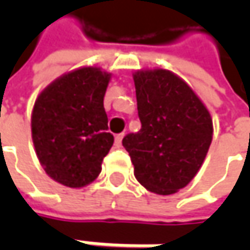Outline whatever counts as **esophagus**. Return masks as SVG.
<instances>
[{
  "instance_id": "34e87169",
  "label": "esophagus",
  "mask_w": 250,
  "mask_h": 250,
  "mask_svg": "<svg viewBox=\"0 0 250 250\" xmlns=\"http://www.w3.org/2000/svg\"><path fill=\"white\" fill-rule=\"evenodd\" d=\"M122 139H124V133H118V135H115V146H117V147H121V145H122Z\"/></svg>"
}]
</instances>
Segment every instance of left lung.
Instances as JSON below:
<instances>
[{"label": "left lung", "mask_w": 250, "mask_h": 250, "mask_svg": "<svg viewBox=\"0 0 250 250\" xmlns=\"http://www.w3.org/2000/svg\"><path fill=\"white\" fill-rule=\"evenodd\" d=\"M133 82L142 128L122 145L143 187L157 195L177 193L206 159L211 115L192 87L168 69H139Z\"/></svg>", "instance_id": "left-lung-1"}]
</instances>
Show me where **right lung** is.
I'll use <instances>...</instances> for the list:
<instances>
[{"mask_svg": "<svg viewBox=\"0 0 250 250\" xmlns=\"http://www.w3.org/2000/svg\"><path fill=\"white\" fill-rule=\"evenodd\" d=\"M111 73L82 66L50 83L34 101L32 139L47 175L63 187L83 188L101 172L114 136L104 94Z\"/></svg>", "mask_w": 250, "mask_h": 250, "instance_id": "obj_1", "label": "right lung"}]
</instances>
